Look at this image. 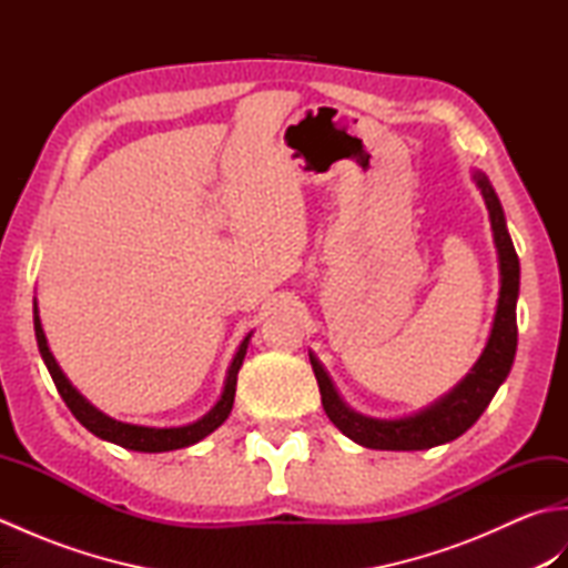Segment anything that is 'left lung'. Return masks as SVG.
Listing matches in <instances>:
<instances>
[{
  "instance_id": "1",
  "label": "left lung",
  "mask_w": 568,
  "mask_h": 568,
  "mask_svg": "<svg viewBox=\"0 0 568 568\" xmlns=\"http://www.w3.org/2000/svg\"><path fill=\"white\" fill-rule=\"evenodd\" d=\"M476 180L480 192H484L493 236H496L500 256V297L490 339L474 371H470L449 395L442 397V400L434 403L432 407L422 409L419 415L403 419H373L358 415L344 405L342 397L336 395L329 376L320 366V361L310 354L312 371H315V378L320 383L324 413H327V417L348 439H354L361 446H368V449L419 452L462 437V434L484 415V409L490 405L493 395H496L500 383L508 378L510 373L517 352L515 305L517 293H520V258H517L508 226H505V216L496 190L490 187L484 173H478Z\"/></svg>"
}]
</instances>
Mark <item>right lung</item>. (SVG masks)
<instances>
[{"mask_svg":"<svg viewBox=\"0 0 568 568\" xmlns=\"http://www.w3.org/2000/svg\"><path fill=\"white\" fill-rule=\"evenodd\" d=\"M33 329H36V342H39V352L45 361L48 373H51V378L55 383V388L63 397L68 409L75 419L80 422L82 427H88L94 437L106 439V442H114L119 446H124V449H134V452H173V449H183V446L195 444L200 439L207 437L216 427L222 425V422L232 413V405H234V395H236V373L244 364V356H246V346H248V336L244 342H241L239 352L232 361V366H229V376H226V385H224V393L220 397V403H216L207 415L202 419L192 422V425L185 427H168V429H155V427H139V425H126V422H116L112 417L102 415L100 409H94L84 397L72 388L70 381L63 376V371L55 364V358L51 354V348H48L45 342V334L41 327V320H39V310L33 307Z\"/></svg>","mask_w":568,"mask_h":568,"instance_id":"1","label":"right lung"}]
</instances>
